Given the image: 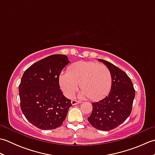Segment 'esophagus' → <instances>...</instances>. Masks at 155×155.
<instances>
[{
	"label": "esophagus",
	"instance_id": "1",
	"mask_svg": "<svg viewBox=\"0 0 155 155\" xmlns=\"http://www.w3.org/2000/svg\"><path fill=\"white\" fill-rule=\"evenodd\" d=\"M80 103H81V102H79V101H76V100H72V101H71V104H72V105L77 104Z\"/></svg>",
	"mask_w": 155,
	"mask_h": 155
}]
</instances>
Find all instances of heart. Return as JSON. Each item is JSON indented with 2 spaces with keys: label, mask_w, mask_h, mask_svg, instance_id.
I'll use <instances>...</instances> for the list:
<instances>
[{
  "label": "heart",
  "mask_w": 155,
  "mask_h": 155,
  "mask_svg": "<svg viewBox=\"0 0 155 155\" xmlns=\"http://www.w3.org/2000/svg\"><path fill=\"white\" fill-rule=\"evenodd\" d=\"M113 83L112 74L106 65L96 62L80 61L72 64L68 72H62L59 84L66 96L72 97L77 91L78 83L83 91L81 97L97 101L109 93Z\"/></svg>",
  "instance_id": "b5f03b06"
}]
</instances>
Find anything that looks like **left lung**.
<instances>
[{
  "instance_id": "left-lung-1",
  "label": "left lung",
  "mask_w": 155,
  "mask_h": 155,
  "mask_svg": "<svg viewBox=\"0 0 155 155\" xmlns=\"http://www.w3.org/2000/svg\"><path fill=\"white\" fill-rule=\"evenodd\" d=\"M110 69L113 83L109 94L98 102L92 103L93 111L88 118L90 124L98 130H113L129 117L135 96L130 78L117 66L107 61L98 59Z\"/></svg>"
}]
</instances>
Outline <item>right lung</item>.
Segmentation results:
<instances>
[{
  "mask_svg": "<svg viewBox=\"0 0 155 155\" xmlns=\"http://www.w3.org/2000/svg\"><path fill=\"white\" fill-rule=\"evenodd\" d=\"M69 62L64 54H52L35 62L23 74L18 86L21 108L26 118L42 130L61 126L72 106L62 94L59 76Z\"/></svg>",
  "mask_w": 155,
  "mask_h": 155,
  "instance_id": "obj_1",
  "label": "right lung"
}]
</instances>
